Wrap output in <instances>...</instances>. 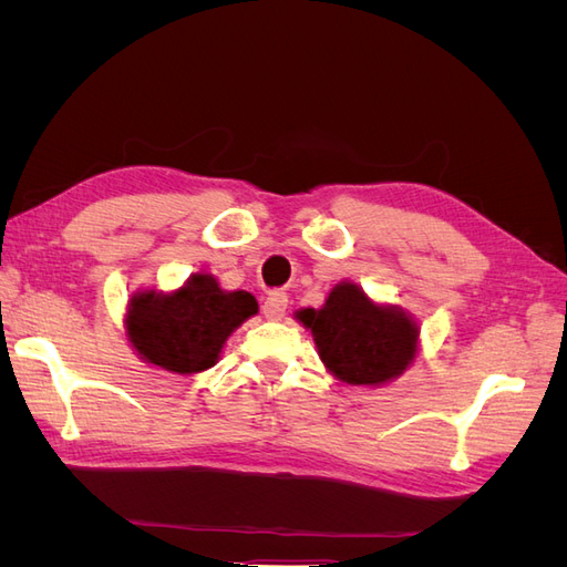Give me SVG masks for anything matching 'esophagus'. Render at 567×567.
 <instances>
[{
    "label": "esophagus",
    "instance_id": "1",
    "mask_svg": "<svg viewBox=\"0 0 567 567\" xmlns=\"http://www.w3.org/2000/svg\"><path fill=\"white\" fill-rule=\"evenodd\" d=\"M286 307H288V296L284 290H271L262 305V312L267 319H281L286 315Z\"/></svg>",
    "mask_w": 567,
    "mask_h": 567
}]
</instances>
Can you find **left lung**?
I'll return each instance as SVG.
<instances>
[{
  "instance_id": "obj_1",
  "label": "left lung",
  "mask_w": 567,
  "mask_h": 567,
  "mask_svg": "<svg viewBox=\"0 0 567 567\" xmlns=\"http://www.w3.org/2000/svg\"><path fill=\"white\" fill-rule=\"evenodd\" d=\"M298 319L312 329L321 362L352 385L385 383L416 354V323L400 310L373 305L354 284H338L321 310H300Z\"/></svg>"
}]
</instances>
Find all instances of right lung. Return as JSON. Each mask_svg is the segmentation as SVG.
<instances>
[{
	"label": "right lung",
	"instance_id": "right-lung-1",
	"mask_svg": "<svg viewBox=\"0 0 567 567\" xmlns=\"http://www.w3.org/2000/svg\"><path fill=\"white\" fill-rule=\"evenodd\" d=\"M257 312L246 290L227 293L210 274H194L177 293L134 296L127 333L146 362L175 373H198L217 364L227 336Z\"/></svg>",
	"mask_w": 567,
	"mask_h": 567
}]
</instances>
